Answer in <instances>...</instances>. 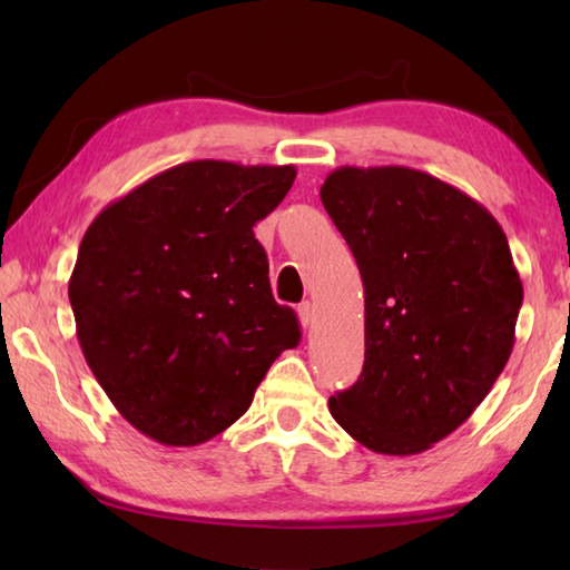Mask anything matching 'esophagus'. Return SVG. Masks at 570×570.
<instances>
[{"mask_svg":"<svg viewBox=\"0 0 570 570\" xmlns=\"http://www.w3.org/2000/svg\"><path fill=\"white\" fill-rule=\"evenodd\" d=\"M298 316H301V323H304V328H311L313 321H316V306H313L311 301H304V304L298 306Z\"/></svg>","mask_w":570,"mask_h":570,"instance_id":"esophagus-1","label":"esophagus"}]
</instances>
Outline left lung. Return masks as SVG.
<instances>
[{"instance_id":"obj_1","label":"left lung","mask_w":570,"mask_h":570,"mask_svg":"<svg viewBox=\"0 0 570 570\" xmlns=\"http://www.w3.org/2000/svg\"><path fill=\"white\" fill-rule=\"evenodd\" d=\"M321 200L365 286V367L331 414L374 453L429 451L512 355L524 288L507 235L468 193L409 166H341Z\"/></svg>"}]
</instances>
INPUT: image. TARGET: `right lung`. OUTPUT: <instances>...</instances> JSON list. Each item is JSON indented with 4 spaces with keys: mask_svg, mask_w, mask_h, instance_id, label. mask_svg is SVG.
Here are the masks:
<instances>
[{
    "mask_svg": "<svg viewBox=\"0 0 570 570\" xmlns=\"http://www.w3.org/2000/svg\"><path fill=\"white\" fill-rule=\"evenodd\" d=\"M294 166L186 161L129 190L80 242L68 296L82 355L131 426L198 445L249 409L301 341L254 237Z\"/></svg>",
    "mask_w": 570,
    "mask_h": 570,
    "instance_id": "obj_1",
    "label": "right lung"
}]
</instances>
